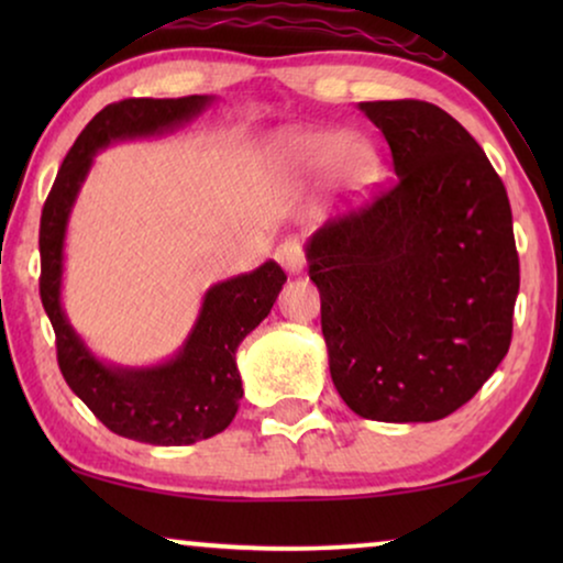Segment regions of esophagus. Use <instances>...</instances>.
Wrapping results in <instances>:
<instances>
[{
    "label": "esophagus",
    "instance_id": "1",
    "mask_svg": "<svg viewBox=\"0 0 563 563\" xmlns=\"http://www.w3.org/2000/svg\"><path fill=\"white\" fill-rule=\"evenodd\" d=\"M274 258L279 261V266L289 276L299 274L305 268V249H302V243H299L297 238H289V241H284L279 249L274 251Z\"/></svg>",
    "mask_w": 563,
    "mask_h": 563
}]
</instances>
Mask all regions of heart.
Listing matches in <instances>:
<instances>
[{
    "label": "heart",
    "instance_id": "1",
    "mask_svg": "<svg viewBox=\"0 0 563 563\" xmlns=\"http://www.w3.org/2000/svg\"><path fill=\"white\" fill-rule=\"evenodd\" d=\"M268 158L291 172H314L328 166L345 189H364L374 181L379 153L358 133H330V130H291L268 143Z\"/></svg>",
    "mask_w": 563,
    "mask_h": 563
}]
</instances>
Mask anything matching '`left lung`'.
<instances>
[{
    "label": "left lung",
    "mask_w": 563,
    "mask_h": 563,
    "mask_svg": "<svg viewBox=\"0 0 563 563\" xmlns=\"http://www.w3.org/2000/svg\"><path fill=\"white\" fill-rule=\"evenodd\" d=\"M387 137L397 184L305 245L338 395L379 422L466 405L512 338L520 264L505 184L441 107L358 102Z\"/></svg>",
    "instance_id": "obj_1"
}]
</instances>
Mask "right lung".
I'll return each instance as SVG.
<instances>
[{"instance_id": "1", "label": "right lung", "mask_w": 563, "mask_h": 563, "mask_svg": "<svg viewBox=\"0 0 563 563\" xmlns=\"http://www.w3.org/2000/svg\"><path fill=\"white\" fill-rule=\"evenodd\" d=\"M214 102L210 95L181 99H122L107 104L81 130L58 168L41 218V299L56 330L60 374L76 397L112 433L151 445H191L233 422L243 397L235 351L272 312L287 276L274 261L212 284L179 351L151 366L99 358L64 310L66 233L74 205L107 145L174 133Z\"/></svg>"}]
</instances>
